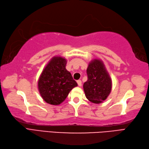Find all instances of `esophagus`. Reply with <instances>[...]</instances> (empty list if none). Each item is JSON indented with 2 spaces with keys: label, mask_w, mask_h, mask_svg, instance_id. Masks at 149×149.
Returning a JSON list of instances; mask_svg holds the SVG:
<instances>
[{
  "label": "esophagus",
  "mask_w": 149,
  "mask_h": 149,
  "mask_svg": "<svg viewBox=\"0 0 149 149\" xmlns=\"http://www.w3.org/2000/svg\"><path fill=\"white\" fill-rule=\"evenodd\" d=\"M77 84H78V86H81V81L80 80H77Z\"/></svg>",
  "instance_id": "esophagus-1"
}]
</instances>
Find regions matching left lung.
<instances>
[{
    "instance_id": "1",
    "label": "left lung",
    "mask_w": 149,
    "mask_h": 149,
    "mask_svg": "<svg viewBox=\"0 0 149 149\" xmlns=\"http://www.w3.org/2000/svg\"><path fill=\"white\" fill-rule=\"evenodd\" d=\"M87 80L84 84L86 98L94 104L104 101L112 89V80L104 63L99 59H94L87 69Z\"/></svg>"
}]
</instances>
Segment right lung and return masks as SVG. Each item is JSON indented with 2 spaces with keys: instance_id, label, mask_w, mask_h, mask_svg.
I'll return each instance as SVG.
<instances>
[{
  "instance_id": "right-lung-1",
  "label": "right lung",
  "mask_w": 149,
  "mask_h": 149,
  "mask_svg": "<svg viewBox=\"0 0 149 149\" xmlns=\"http://www.w3.org/2000/svg\"><path fill=\"white\" fill-rule=\"evenodd\" d=\"M67 60L54 56L44 69L38 81L40 96L47 104L57 105L62 103L69 92L78 86L65 69Z\"/></svg>"
}]
</instances>
